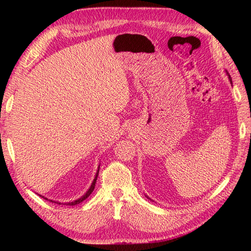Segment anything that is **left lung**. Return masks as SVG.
<instances>
[{
  "label": "left lung",
  "mask_w": 251,
  "mask_h": 251,
  "mask_svg": "<svg viewBox=\"0 0 251 251\" xmlns=\"http://www.w3.org/2000/svg\"><path fill=\"white\" fill-rule=\"evenodd\" d=\"M227 74H228V73H227ZM228 76H229V79H230V82H231V78H230V75H229V74H228ZM231 84H232V83H231Z\"/></svg>",
  "instance_id": "left-lung-1"
}]
</instances>
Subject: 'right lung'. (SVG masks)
I'll return each mask as SVG.
<instances>
[{
	"mask_svg": "<svg viewBox=\"0 0 251 251\" xmlns=\"http://www.w3.org/2000/svg\"><path fill=\"white\" fill-rule=\"evenodd\" d=\"M99 172H100V167H99V169H97V173H96V175H95V178H94V180H93V182H92L90 189H88L87 192L85 193L82 197L78 198V199H76V201H74L65 202L64 205H66V206H75V205H78V203H80L83 201H85V199H86L88 196H90V195L93 193V190H94V188H95V184H96L97 176H99ZM40 196H41V195H40ZM42 197H43L44 199H48V198H45L44 196H42ZM54 202H55V203H59V205H61V203H63V202H59V201H54Z\"/></svg>",
	"mask_w": 251,
	"mask_h": 251,
	"instance_id": "obj_1",
	"label": "right lung"
}]
</instances>
